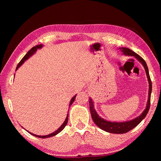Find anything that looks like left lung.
<instances>
[{"label":"left lung","mask_w":161,"mask_h":161,"mask_svg":"<svg viewBox=\"0 0 161 161\" xmlns=\"http://www.w3.org/2000/svg\"><path fill=\"white\" fill-rule=\"evenodd\" d=\"M119 50L122 52V54H124V55L126 56H133L135 57L139 61L141 64H143V66L145 69L147 78H148V84H149V89H148V102L146 103V107L145 108L142 114H141L140 116H138L136 118L133 119L130 121H124V122H112V121H108L107 120L102 119V117L98 115L97 112L95 110L94 107V102L92 101V98L89 97V108H90V112L92 115V118L93 119L94 122L97 126L100 128L101 129L103 130H105V131L111 133H117V134H119V133H125L129 132V130H132L133 129L138 126L142 120L145 118L148 112L149 108H150V102H151V91H152V83L151 78H150L149 75V72L148 69V66H147L146 62L145 60L138 55V54H136L134 52L130 50L129 48L126 47H120Z\"/></svg>","instance_id":"1"}]
</instances>
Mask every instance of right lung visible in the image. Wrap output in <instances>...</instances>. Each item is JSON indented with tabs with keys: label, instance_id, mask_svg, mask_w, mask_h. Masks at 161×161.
I'll list each match as a JSON object with an SVG mask.
<instances>
[{
	"label": "right lung",
	"instance_id": "right-lung-1",
	"mask_svg": "<svg viewBox=\"0 0 161 161\" xmlns=\"http://www.w3.org/2000/svg\"><path fill=\"white\" fill-rule=\"evenodd\" d=\"M43 47V45L41 44V45H36V46H35V47H33L32 48H31V50H30L28 53H27V54H25V56L23 57V58L21 59V61L19 62L18 63V66H17V67H16V70H17L19 67H20L22 64H23L24 62H25V60H27V59H28L30 57H31L32 54H33L34 53H35V52H36L38 49H40V48H42ZM76 96H77V94L75 95V96H74L72 98V99L70 100V102H69V107H70V106L72 104V103L74 102V101H75V98H76ZM68 114H67V117H66V119L64 120V123L62 124V125H61V126L59 128V129H58V130H56L55 131H54L53 133H50V134H48V135H46V136H39V135H36V134H34V133H32L31 132H29L28 131V133H31V135H32V136H36V137H37V138H50V137H52V136H55V135H57V134H58V133H59V132H61L62 130H63L64 129V127L66 126V125L67 124V122H68Z\"/></svg>",
	"mask_w": 161,
	"mask_h": 161
}]
</instances>
